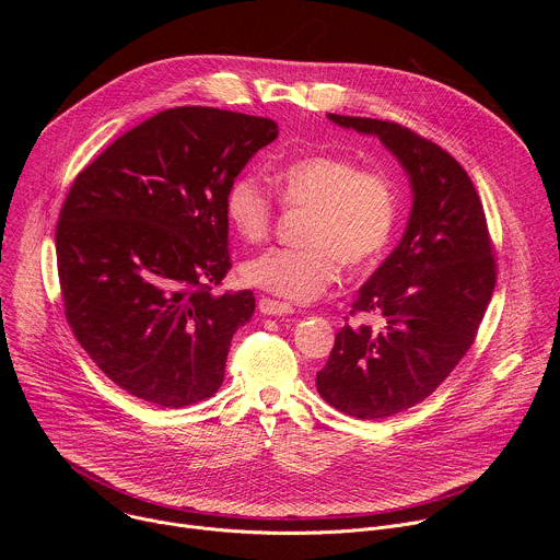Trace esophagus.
Segmentation results:
<instances>
[{
    "mask_svg": "<svg viewBox=\"0 0 560 560\" xmlns=\"http://www.w3.org/2000/svg\"><path fill=\"white\" fill-rule=\"evenodd\" d=\"M259 312L261 314H270V316H281V314H292L294 307L290 303H285V301L261 296L259 299Z\"/></svg>",
    "mask_w": 560,
    "mask_h": 560,
    "instance_id": "esophagus-1",
    "label": "esophagus"
}]
</instances>
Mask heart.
Returning <instances> with one entry per match:
<instances>
[{
    "mask_svg": "<svg viewBox=\"0 0 560 560\" xmlns=\"http://www.w3.org/2000/svg\"><path fill=\"white\" fill-rule=\"evenodd\" d=\"M285 208H307L299 248H275L244 266V279L277 296L307 301L352 270L376 264L387 250L396 221L398 192L387 173L361 168L346 154H307L275 173ZM232 230L248 244H264L277 221L272 192L253 175H236L223 195Z\"/></svg>",
    "mask_w": 560,
    "mask_h": 560,
    "instance_id": "b5f03b06",
    "label": "heart"
}]
</instances>
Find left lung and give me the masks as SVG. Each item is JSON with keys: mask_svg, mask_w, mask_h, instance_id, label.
<instances>
[{"mask_svg": "<svg viewBox=\"0 0 560 560\" xmlns=\"http://www.w3.org/2000/svg\"><path fill=\"white\" fill-rule=\"evenodd\" d=\"M328 117L376 135L415 190L401 244L365 281L350 312H376L383 328L343 326L316 372V389L332 408L387 419L425 401L471 348L497 285L494 246L483 203L447 150L394 121Z\"/></svg>", "mask_w": 560, "mask_h": 560, "instance_id": "obj_1", "label": "left lung"}]
</instances>
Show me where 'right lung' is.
I'll use <instances>...</instances> for the list:
<instances>
[{"instance_id": "1", "label": "right lung", "mask_w": 560, "mask_h": 560, "mask_svg": "<svg viewBox=\"0 0 560 560\" xmlns=\"http://www.w3.org/2000/svg\"><path fill=\"white\" fill-rule=\"evenodd\" d=\"M272 119L206 106L159 113L79 173L55 230L66 322L97 368L159 408L223 381L255 294L214 292L232 268L223 195L275 141Z\"/></svg>"}]
</instances>
